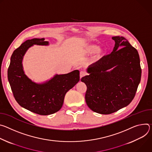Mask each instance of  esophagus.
<instances>
[{"label":"esophagus","mask_w":152,"mask_h":152,"mask_svg":"<svg viewBox=\"0 0 152 152\" xmlns=\"http://www.w3.org/2000/svg\"><path fill=\"white\" fill-rule=\"evenodd\" d=\"M86 72H85L84 71H81L80 73V78H81L82 77H83L84 76L86 75Z\"/></svg>","instance_id":"esophagus-1"}]
</instances>
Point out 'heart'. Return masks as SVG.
Wrapping results in <instances>:
<instances>
[{
	"instance_id": "b5f03b06",
	"label": "heart",
	"mask_w": 152,
	"mask_h": 152,
	"mask_svg": "<svg viewBox=\"0 0 152 152\" xmlns=\"http://www.w3.org/2000/svg\"><path fill=\"white\" fill-rule=\"evenodd\" d=\"M99 47L95 44H88L83 46L82 52L85 54H96V57L99 58L104 54V50L102 49H98Z\"/></svg>"
}]
</instances>
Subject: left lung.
Masks as SVG:
<instances>
[{"label":"left lung","mask_w":152,"mask_h":152,"mask_svg":"<svg viewBox=\"0 0 152 152\" xmlns=\"http://www.w3.org/2000/svg\"><path fill=\"white\" fill-rule=\"evenodd\" d=\"M113 51L87 69L89 75L81 79L87 86L85 99L94 112L107 115L129 105L141 81L138 50L123 37L112 38ZM112 67L110 72L107 71Z\"/></svg>","instance_id":"1"}]
</instances>
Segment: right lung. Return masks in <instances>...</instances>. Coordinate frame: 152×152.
Masks as SVG:
<instances>
[{
  "mask_svg": "<svg viewBox=\"0 0 152 152\" xmlns=\"http://www.w3.org/2000/svg\"><path fill=\"white\" fill-rule=\"evenodd\" d=\"M34 45H48L45 39H32L14 50L8 69V79L16 102L22 107L40 115L58 112L62 107L66 92L80 80V72L56 74L42 84L32 81L24 73L22 60L26 50Z\"/></svg>",
  "mask_w": 152,
  "mask_h": 152,
  "instance_id": "right-lung-1",
  "label": "right lung"
}]
</instances>
